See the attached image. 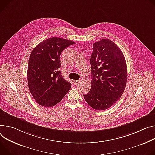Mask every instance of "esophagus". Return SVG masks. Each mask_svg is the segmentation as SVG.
Masks as SVG:
<instances>
[{
    "mask_svg": "<svg viewBox=\"0 0 155 155\" xmlns=\"http://www.w3.org/2000/svg\"><path fill=\"white\" fill-rule=\"evenodd\" d=\"M80 82H81L80 80H74V83L75 85H78V84H79Z\"/></svg>",
    "mask_w": 155,
    "mask_h": 155,
    "instance_id": "34e87169",
    "label": "esophagus"
}]
</instances>
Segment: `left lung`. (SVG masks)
I'll use <instances>...</instances> for the list:
<instances>
[{
    "mask_svg": "<svg viewBox=\"0 0 155 155\" xmlns=\"http://www.w3.org/2000/svg\"><path fill=\"white\" fill-rule=\"evenodd\" d=\"M93 48L91 87L83 97L92 108L103 110L116 103L123 94L127 69L122 52L111 40L95 42Z\"/></svg>",
    "mask_w": 155,
    "mask_h": 155,
    "instance_id": "8db88e82",
    "label": "left lung"
}]
</instances>
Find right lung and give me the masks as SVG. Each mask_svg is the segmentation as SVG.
<instances>
[{
	"label": "right lung",
	"mask_w": 155,
	"mask_h": 155,
	"mask_svg": "<svg viewBox=\"0 0 155 155\" xmlns=\"http://www.w3.org/2000/svg\"><path fill=\"white\" fill-rule=\"evenodd\" d=\"M75 42L52 37L37 45L32 51L28 65L29 90L41 106L49 107L60 102L72 84L65 80L60 70L61 54Z\"/></svg>",
	"instance_id": "obj_1"
}]
</instances>
